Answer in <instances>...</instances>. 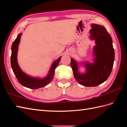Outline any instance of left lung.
<instances>
[{"instance_id":"left-lung-1","label":"left lung","mask_w":127,"mask_h":127,"mask_svg":"<svg viewBox=\"0 0 127 127\" xmlns=\"http://www.w3.org/2000/svg\"><path fill=\"white\" fill-rule=\"evenodd\" d=\"M92 27L91 38L95 40L96 44L94 48L95 63H86L87 71L81 75L78 72L76 62L72 58L70 62L74 78L86 87H95L107 80L112 72L115 58L112 37L106 28L96 24H92Z\"/></svg>"}]
</instances>
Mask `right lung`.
<instances>
[{
	"label": "right lung",
	"instance_id": "obj_1",
	"mask_svg": "<svg viewBox=\"0 0 127 127\" xmlns=\"http://www.w3.org/2000/svg\"><path fill=\"white\" fill-rule=\"evenodd\" d=\"M22 34L20 33L18 35L17 38L13 41L12 45V53L11 56V64L13 72L17 79L21 85L27 88L32 89H38L44 87L47 85L53 78L55 73V69L61 60V57L54 62L49 71L48 75L44 79H39L36 78H33L30 77L24 73L18 65L17 62V52L18 49V45L19 44L21 35Z\"/></svg>",
	"mask_w": 127,
	"mask_h": 127
}]
</instances>
